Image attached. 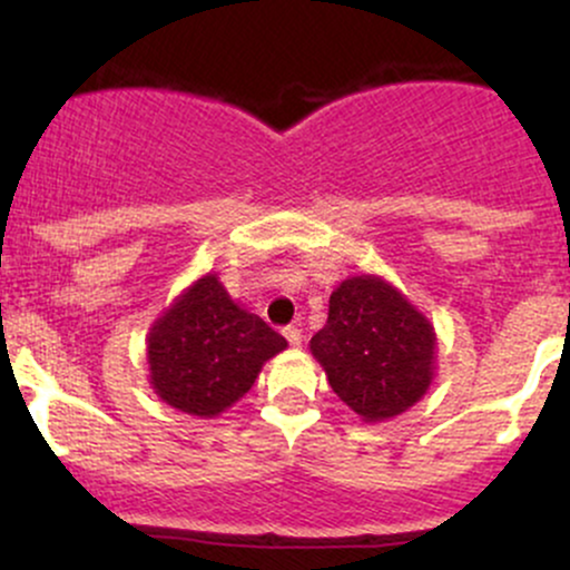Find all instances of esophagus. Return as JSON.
<instances>
[{
	"label": "esophagus",
	"mask_w": 570,
	"mask_h": 570,
	"mask_svg": "<svg viewBox=\"0 0 570 570\" xmlns=\"http://www.w3.org/2000/svg\"><path fill=\"white\" fill-rule=\"evenodd\" d=\"M284 337L289 340L292 348H299V345H303V330H297V326H286Z\"/></svg>",
	"instance_id": "obj_1"
}]
</instances>
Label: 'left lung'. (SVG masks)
Listing matches in <instances>:
<instances>
[{
	"label": "left lung",
	"mask_w": 570,
	"mask_h": 570,
	"mask_svg": "<svg viewBox=\"0 0 570 570\" xmlns=\"http://www.w3.org/2000/svg\"><path fill=\"white\" fill-rule=\"evenodd\" d=\"M332 391L364 423L402 415L436 372L434 324L383 276L345 278L330 297V318L311 337Z\"/></svg>",
	"instance_id": "obj_1"
}]
</instances>
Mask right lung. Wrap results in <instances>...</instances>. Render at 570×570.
<instances>
[{"label":"right lung","mask_w":570,"mask_h":570,"mask_svg":"<svg viewBox=\"0 0 570 570\" xmlns=\"http://www.w3.org/2000/svg\"><path fill=\"white\" fill-rule=\"evenodd\" d=\"M284 348L278 332L235 303L217 273H206L149 326V385L174 410L217 417Z\"/></svg>","instance_id":"add662e5"}]
</instances>
